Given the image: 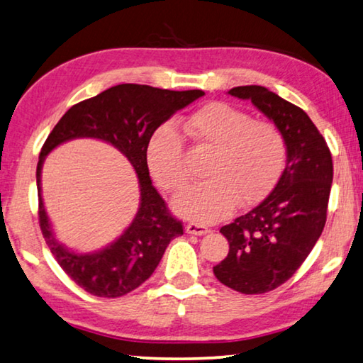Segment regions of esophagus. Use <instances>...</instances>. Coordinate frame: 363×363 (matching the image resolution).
Returning a JSON list of instances; mask_svg holds the SVG:
<instances>
[{
    "label": "esophagus",
    "instance_id": "1",
    "mask_svg": "<svg viewBox=\"0 0 363 363\" xmlns=\"http://www.w3.org/2000/svg\"><path fill=\"white\" fill-rule=\"evenodd\" d=\"M186 230H187V233H190V235H199V236L209 233V228H208L206 225H201V223H194V222L189 223V225L186 227Z\"/></svg>",
    "mask_w": 363,
    "mask_h": 363
}]
</instances>
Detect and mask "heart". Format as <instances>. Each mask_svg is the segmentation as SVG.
Instances as JSON below:
<instances>
[{
  "label": "heart",
  "instance_id": "obj_1",
  "mask_svg": "<svg viewBox=\"0 0 363 363\" xmlns=\"http://www.w3.org/2000/svg\"><path fill=\"white\" fill-rule=\"evenodd\" d=\"M186 135L199 149L211 152L206 182L177 196L174 208L186 219L201 223L220 220L236 201L249 206L265 199L284 167V136L273 122L250 118L225 103H209L189 117ZM147 164L155 182L168 192L187 186L184 140L173 125L163 123L149 138Z\"/></svg>",
  "mask_w": 363,
  "mask_h": 363
}]
</instances>
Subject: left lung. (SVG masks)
<instances>
[{"mask_svg": "<svg viewBox=\"0 0 363 363\" xmlns=\"http://www.w3.org/2000/svg\"><path fill=\"white\" fill-rule=\"evenodd\" d=\"M250 100L284 136L287 160L278 184L259 206L223 225L228 255L214 274L236 292L255 295L279 287L311 252L327 220L333 181L332 154L305 111L262 85L228 91Z\"/></svg>", "mask_w": 363, "mask_h": 363, "instance_id": "left-lung-1", "label": "left lung"}]
</instances>
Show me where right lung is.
Listing matches in <instances>:
<instances>
[{
  "mask_svg": "<svg viewBox=\"0 0 363 363\" xmlns=\"http://www.w3.org/2000/svg\"><path fill=\"white\" fill-rule=\"evenodd\" d=\"M203 95V90L174 91L121 84L74 104L50 131L36 168L39 227L58 265L84 291L104 298L135 291L154 273L169 241L184 233L182 222L169 213L152 186L146 150L150 135L163 122ZM76 137H95L113 143L135 168L140 184V209L134 222L114 243L91 255L72 253L55 240L40 196L45 155Z\"/></svg>",
  "mask_w": 363,
  "mask_h": 363,
  "instance_id": "1",
  "label": "right lung"
}]
</instances>
